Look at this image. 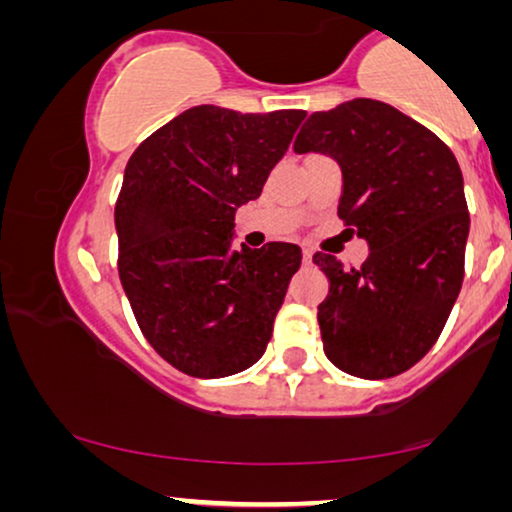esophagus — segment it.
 <instances>
[{"label":"esophagus","mask_w":512,"mask_h":512,"mask_svg":"<svg viewBox=\"0 0 512 512\" xmlns=\"http://www.w3.org/2000/svg\"><path fill=\"white\" fill-rule=\"evenodd\" d=\"M301 255H304V262H306V264H311V262H313V250H311V248H304V250H301Z\"/></svg>","instance_id":"obj_1"}]
</instances>
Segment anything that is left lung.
Listing matches in <instances>:
<instances>
[{
	"mask_svg": "<svg viewBox=\"0 0 512 512\" xmlns=\"http://www.w3.org/2000/svg\"><path fill=\"white\" fill-rule=\"evenodd\" d=\"M294 153L338 162V218L369 243L362 269L313 257L329 280L318 306L325 355L357 378L399 376L431 350L462 290L471 222L455 155L376 99L313 113Z\"/></svg>",
	"mask_w": 512,
	"mask_h": 512,
	"instance_id": "8db88e82",
	"label": "left lung"
}]
</instances>
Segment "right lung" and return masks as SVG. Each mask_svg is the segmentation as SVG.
<instances>
[{
    "instance_id": "obj_1",
    "label": "right lung",
    "mask_w": 512,
    "mask_h": 512,
    "mask_svg": "<svg viewBox=\"0 0 512 512\" xmlns=\"http://www.w3.org/2000/svg\"><path fill=\"white\" fill-rule=\"evenodd\" d=\"M304 118L194 106L129 157L115 204L120 283L148 343L187 376H234L271 341L301 250L232 248L234 215L262 194Z\"/></svg>"
}]
</instances>
